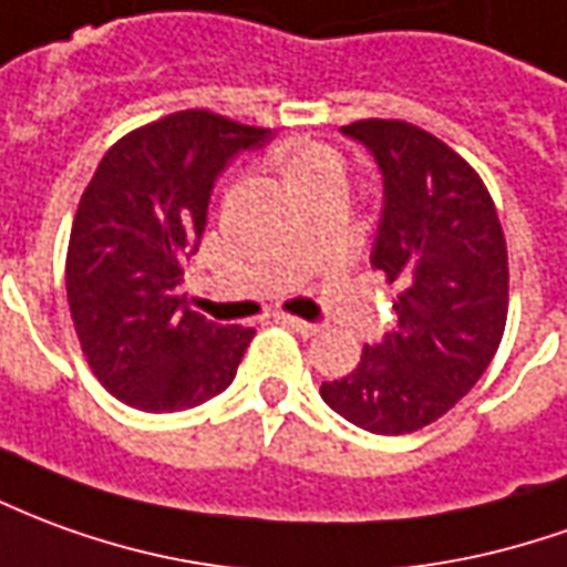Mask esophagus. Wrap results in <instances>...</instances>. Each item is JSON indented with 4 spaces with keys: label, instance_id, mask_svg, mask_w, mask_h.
Here are the masks:
<instances>
[{
    "label": "esophagus",
    "instance_id": "1",
    "mask_svg": "<svg viewBox=\"0 0 567 567\" xmlns=\"http://www.w3.org/2000/svg\"><path fill=\"white\" fill-rule=\"evenodd\" d=\"M276 322H282L285 328H291V331H297V334H303V338H310V334H316L319 331V324L316 322H303V319H297V316H276Z\"/></svg>",
    "mask_w": 567,
    "mask_h": 567
}]
</instances>
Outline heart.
<instances>
[{"label":"heart","instance_id":"b5f03b06","mask_svg":"<svg viewBox=\"0 0 567 567\" xmlns=\"http://www.w3.org/2000/svg\"><path fill=\"white\" fill-rule=\"evenodd\" d=\"M279 168L285 181L295 187V193L307 196L322 184L343 181V159L331 146L322 144H291L279 150Z\"/></svg>","mask_w":567,"mask_h":567}]
</instances>
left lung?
Instances as JSON below:
<instances>
[{"mask_svg":"<svg viewBox=\"0 0 567 567\" xmlns=\"http://www.w3.org/2000/svg\"><path fill=\"white\" fill-rule=\"evenodd\" d=\"M340 132L374 156L383 208L371 267L399 288L395 328L365 343L322 399L378 435L439 421L485 374L509 303L506 239L488 189L439 137L399 118H362Z\"/></svg>","mask_w":567,"mask_h":567,"instance_id":"left-lung-1","label":"left lung"}]
</instances>
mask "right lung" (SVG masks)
<instances>
[{"instance_id":"add662e5","label":"right lung","mask_w":567,"mask_h":567,"mask_svg":"<svg viewBox=\"0 0 567 567\" xmlns=\"http://www.w3.org/2000/svg\"><path fill=\"white\" fill-rule=\"evenodd\" d=\"M270 128L184 110L106 150L79 202L66 300L91 371L125 405L165 414L224 393L255 328L217 324L177 295L220 172Z\"/></svg>"}]
</instances>
